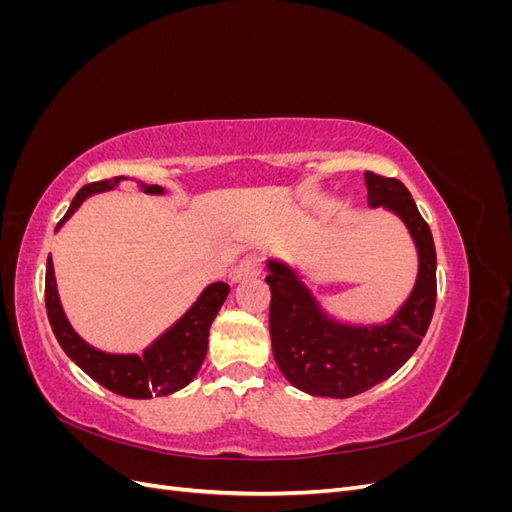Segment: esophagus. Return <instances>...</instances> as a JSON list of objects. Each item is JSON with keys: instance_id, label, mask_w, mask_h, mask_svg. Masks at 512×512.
Masks as SVG:
<instances>
[{"instance_id": "esophagus-1", "label": "esophagus", "mask_w": 512, "mask_h": 512, "mask_svg": "<svg viewBox=\"0 0 512 512\" xmlns=\"http://www.w3.org/2000/svg\"><path fill=\"white\" fill-rule=\"evenodd\" d=\"M260 271H262L260 256H258V254L245 256V258L241 260V265L235 269V273H232V284L243 282V280H247V277H258Z\"/></svg>"}]
</instances>
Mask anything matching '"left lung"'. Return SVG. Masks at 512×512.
<instances>
[{"mask_svg":"<svg viewBox=\"0 0 512 512\" xmlns=\"http://www.w3.org/2000/svg\"><path fill=\"white\" fill-rule=\"evenodd\" d=\"M369 209H384L406 226L416 247V280L384 322L335 316L294 262L267 258L271 286L269 331L273 359L284 378L312 397L346 399L391 378L421 346L436 307V245L408 188L365 173Z\"/></svg>","mask_w":512,"mask_h":512,"instance_id":"8db88e82","label":"left lung"}]
</instances>
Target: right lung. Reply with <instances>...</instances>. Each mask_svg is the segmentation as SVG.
Here are the masks:
<instances>
[{"label": "right lung", "mask_w": 512, "mask_h": 512, "mask_svg": "<svg viewBox=\"0 0 512 512\" xmlns=\"http://www.w3.org/2000/svg\"><path fill=\"white\" fill-rule=\"evenodd\" d=\"M128 179L130 177H113L85 185V188H81L79 194L74 196L68 213L61 218L55 232L72 218L74 211L79 209L89 196L111 192L121 181ZM136 185L138 190L151 196L166 194L162 185H149L145 181H136ZM228 292L230 286L224 282H215L203 288V292L198 294V299L190 305L188 312L153 339V342L143 350V354L104 352L85 342V339L74 331L59 299L53 258L49 256V260H46V314H49L51 329L57 337L59 346L64 348V352L70 356V361L79 365L89 378H94L98 384L104 386V389L130 399L173 395L196 378L198 369L207 356L211 324L215 316H218L220 307L224 305Z\"/></svg>", "instance_id": "1"}]
</instances>
